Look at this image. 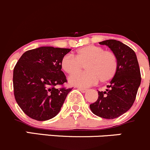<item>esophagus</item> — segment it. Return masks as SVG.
Masks as SVG:
<instances>
[{"label":"esophagus","mask_w":150,"mask_h":150,"mask_svg":"<svg viewBox=\"0 0 150 150\" xmlns=\"http://www.w3.org/2000/svg\"><path fill=\"white\" fill-rule=\"evenodd\" d=\"M78 89L79 91H81L82 92V93H85V92H86V91H87V89H86V88H81V87H78Z\"/></svg>","instance_id":"34e87169"}]
</instances>
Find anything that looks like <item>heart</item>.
Returning <instances> with one entry per match:
<instances>
[{
	"mask_svg": "<svg viewBox=\"0 0 150 150\" xmlns=\"http://www.w3.org/2000/svg\"><path fill=\"white\" fill-rule=\"evenodd\" d=\"M84 65L86 72L74 74L79 72ZM61 67L68 75H72L69 78V84L85 88L94 85L99 80L102 83L111 81L117 73L118 59L111 50L89 45L77 50L75 58L69 54L64 56Z\"/></svg>",
	"mask_w": 150,
	"mask_h": 150,
	"instance_id": "heart-1",
	"label": "heart"
}]
</instances>
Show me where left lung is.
<instances>
[{"label": "left lung", "instance_id": "obj_1", "mask_svg": "<svg viewBox=\"0 0 150 150\" xmlns=\"http://www.w3.org/2000/svg\"><path fill=\"white\" fill-rule=\"evenodd\" d=\"M114 51L118 59L116 75L107 86L110 89L98 91L99 97L90 104L92 112L105 119H114L126 112L134 104L141 83L137 55L132 48L116 40L99 42Z\"/></svg>", "mask_w": 150, "mask_h": 150}]
</instances>
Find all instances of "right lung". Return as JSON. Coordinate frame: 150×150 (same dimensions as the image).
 Here are the masks:
<instances>
[{
	"instance_id": "add662e5",
	"label": "right lung",
	"mask_w": 150,
	"mask_h": 150,
	"mask_svg": "<svg viewBox=\"0 0 150 150\" xmlns=\"http://www.w3.org/2000/svg\"><path fill=\"white\" fill-rule=\"evenodd\" d=\"M70 48L43 46L24 53L14 67L13 94L22 111L34 120L55 117L72 88L61 70V60ZM61 86L57 89V85Z\"/></svg>"
}]
</instances>
